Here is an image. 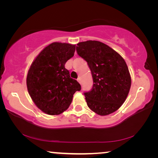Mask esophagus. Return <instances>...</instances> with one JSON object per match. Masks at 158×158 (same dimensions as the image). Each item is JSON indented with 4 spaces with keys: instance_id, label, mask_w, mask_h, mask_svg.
Instances as JSON below:
<instances>
[{
    "instance_id": "esophagus-1",
    "label": "esophagus",
    "mask_w": 158,
    "mask_h": 158,
    "mask_svg": "<svg viewBox=\"0 0 158 158\" xmlns=\"http://www.w3.org/2000/svg\"><path fill=\"white\" fill-rule=\"evenodd\" d=\"M77 81H78V82L80 84H81V79H80V78H78V79H77Z\"/></svg>"
}]
</instances>
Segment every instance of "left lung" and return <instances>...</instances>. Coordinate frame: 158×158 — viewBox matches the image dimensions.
Returning a JSON list of instances; mask_svg holds the SVG:
<instances>
[{
  "instance_id": "1",
  "label": "left lung",
  "mask_w": 158,
  "mask_h": 158,
  "mask_svg": "<svg viewBox=\"0 0 158 158\" xmlns=\"http://www.w3.org/2000/svg\"><path fill=\"white\" fill-rule=\"evenodd\" d=\"M76 50L87 62L93 77L92 89L84 93L88 106L100 116L118 110L125 101L131 86L129 69L123 58L99 41L79 42Z\"/></svg>"
}]
</instances>
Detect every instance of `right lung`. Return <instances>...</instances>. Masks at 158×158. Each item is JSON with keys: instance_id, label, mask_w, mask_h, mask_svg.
<instances>
[{"instance_id": "right-lung-1", "label": "right lung", "mask_w": 158, "mask_h": 158, "mask_svg": "<svg viewBox=\"0 0 158 158\" xmlns=\"http://www.w3.org/2000/svg\"><path fill=\"white\" fill-rule=\"evenodd\" d=\"M75 45L53 42L40 53L29 69L26 84L31 98L40 110L58 115L69 107L81 85L65 68Z\"/></svg>"}]
</instances>
